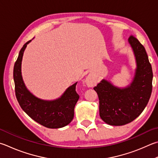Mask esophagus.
<instances>
[{
	"label": "esophagus",
	"mask_w": 158,
	"mask_h": 158,
	"mask_svg": "<svg viewBox=\"0 0 158 158\" xmlns=\"http://www.w3.org/2000/svg\"><path fill=\"white\" fill-rule=\"evenodd\" d=\"M85 83L88 87H93L96 84V79L93 76L88 75L85 78Z\"/></svg>",
	"instance_id": "1"
}]
</instances>
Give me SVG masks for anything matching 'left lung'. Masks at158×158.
I'll use <instances>...</instances> for the list:
<instances>
[{
    "label": "left lung",
    "mask_w": 158,
    "mask_h": 158,
    "mask_svg": "<svg viewBox=\"0 0 158 158\" xmlns=\"http://www.w3.org/2000/svg\"><path fill=\"white\" fill-rule=\"evenodd\" d=\"M128 41L137 65L131 84L119 88L104 79L94 88L99 100L100 117L111 126L125 125L136 119L147 106L152 92L153 71L145 48L133 36Z\"/></svg>",
    "instance_id": "8db88e82"
}]
</instances>
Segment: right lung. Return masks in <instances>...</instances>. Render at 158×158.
Segmentation results:
<instances>
[{
  "mask_svg": "<svg viewBox=\"0 0 158 158\" xmlns=\"http://www.w3.org/2000/svg\"><path fill=\"white\" fill-rule=\"evenodd\" d=\"M31 40L25 44L14 67V81L16 99L20 106L34 121L45 127L59 128L69 124L74 117V109L79 96L76 92L77 82L68 87L62 95L54 100L38 98L25 86L21 74L24 51Z\"/></svg>",
  "mask_w": 158,
  "mask_h": 158,
  "instance_id": "1",
  "label": "right lung"
}]
</instances>
